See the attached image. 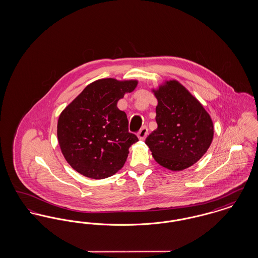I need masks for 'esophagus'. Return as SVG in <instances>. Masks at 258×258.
Instances as JSON below:
<instances>
[{
  "label": "esophagus",
  "mask_w": 258,
  "mask_h": 258,
  "mask_svg": "<svg viewBox=\"0 0 258 258\" xmlns=\"http://www.w3.org/2000/svg\"><path fill=\"white\" fill-rule=\"evenodd\" d=\"M148 135V128L147 126H143L137 134V136L140 140H144Z\"/></svg>",
  "instance_id": "1"
}]
</instances>
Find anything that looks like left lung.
I'll use <instances>...</instances> for the list:
<instances>
[{"mask_svg": "<svg viewBox=\"0 0 258 258\" xmlns=\"http://www.w3.org/2000/svg\"><path fill=\"white\" fill-rule=\"evenodd\" d=\"M158 99V128L146 138L155 160L172 171L191 166L207 152L214 124L203 105L177 80L152 90Z\"/></svg>", "mask_w": 258, "mask_h": 258, "instance_id": "obj_1", "label": "left lung"}]
</instances>
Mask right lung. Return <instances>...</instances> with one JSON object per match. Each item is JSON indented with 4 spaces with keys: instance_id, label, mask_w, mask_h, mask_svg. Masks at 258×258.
<instances>
[{
    "instance_id": "add662e5",
    "label": "right lung",
    "mask_w": 258,
    "mask_h": 258,
    "mask_svg": "<svg viewBox=\"0 0 258 258\" xmlns=\"http://www.w3.org/2000/svg\"><path fill=\"white\" fill-rule=\"evenodd\" d=\"M137 84V80L99 79L61 111L57 124L58 142L75 171L100 180L123 167L128 149L138 138L128 133L126 114L117 103Z\"/></svg>"
}]
</instances>
